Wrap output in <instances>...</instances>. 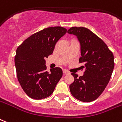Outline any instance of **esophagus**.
Returning a JSON list of instances; mask_svg holds the SVG:
<instances>
[{
  "mask_svg": "<svg viewBox=\"0 0 122 122\" xmlns=\"http://www.w3.org/2000/svg\"><path fill=\"white\" fill-rule=\"evenodd\" d=\"M63 74H65V75L68 74H69V72H68V71H67V70H63Z\"/></svg>",
  "mask_w": 122,
  "mask_h": 122,
  "instance_id": "1",
  "label": "esophagus"
}]
</instances>
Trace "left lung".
I'll list each match as a JSON object with an SVG mask.
<instances>
[{"mask_svg":"<svg viewBox=\"0 0 122 122\" xmlns=\"http://www.w3.org/2000/svg\"><path fill=\"white\" fill-rule=\"evenodd\" d=\"M77 37L81 44L79 63H83L84 74L78 77L72 73L74 81L70 85L72 95L83 102L96 100L107 86L114 69V56L101 39L84 27H72L67 31Z\"/></svg>","mask_w":122,"mask_h":122,"instance_id":"obj_1","label":"left lung"}]
</instances>
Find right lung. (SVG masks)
I'll list each match as a JSON object with an SVG mask.
<instances>
[{
	"mask_svg": "<svg viewBox=\"0 0 122 122\" xmlns=\"http://www.w3.org/2000/svg\"><path fill=\"white\" fill-rule=\"evenodd\" d=\"M66 30L61 26L48 27L33 33L17 48L15 56L17 76L30 98L41 100L50 96L62 77L60 68L46 71L45 59L53 53L57 42Z\"/></svg>",
	"mask_w": 122,
	"mask_h": 122,
	"instance_id": "1",
	"label": "right lung"
}]
</instances>
